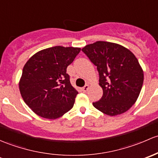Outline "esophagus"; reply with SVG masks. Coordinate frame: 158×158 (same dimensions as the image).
<instances>
[{
  "instance_id": "esophagus-1",
  "label": "esophagus",
  "mask_w": 158,
  "mask_h": 158,
  "mask_svg": "<svg viewBox=\"0 0 158 158\" xmlns=\"http://www.w3.org/2000/svg\"><path fill=\"white\" fill-rule=\"evenodd\" d=\"M88 89H89V85H85L82 88V90H83V92H87Z\"/></svg>"
}]
</instances>
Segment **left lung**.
I'll return each instance as SVG.
<instances>
[{"instance_id":"1","label":"left lung","mask_w":158,"mask_h":158,"mask_svg":"<svg viewBox=\"0 0 158 158\" xmlns=\"http://www.w3.org/2000/svg\"><path fill=\"white\" fill-rule=\"evenodd\" d=\"M82 51L97 66L103 91L100 101L93 106L110 116L128 111L137 100L144 81L137 58L126 47L110 42L89 44Z\"/></svg>"}]
</instances>
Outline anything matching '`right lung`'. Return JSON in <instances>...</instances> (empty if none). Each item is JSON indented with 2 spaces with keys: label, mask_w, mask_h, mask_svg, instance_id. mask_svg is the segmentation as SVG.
<instances>
[{
  "label": "right lung",
  "mask_w": 158,
  "mask_h": 158,
  "mask_svg": "<svg viewBox=\"0 0 158 158\" xmlns=\"http://www.w3.org/2000/svg\"><path fill=\"white\" fill-rule=\"evenodd\" d=\"M80 51L81 48L58 45L38 52L27 61L19 92L35 114L56 119L71 110L78 92L66 71Z\"/></svg>",
  "instance_id": "right-lung-1"
}]
</instances>
